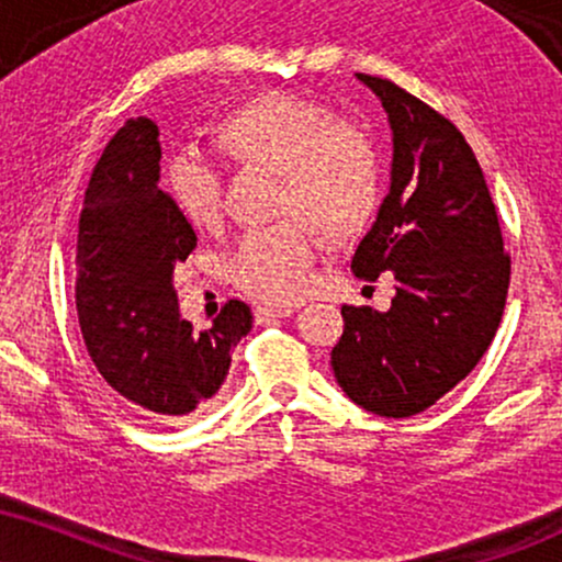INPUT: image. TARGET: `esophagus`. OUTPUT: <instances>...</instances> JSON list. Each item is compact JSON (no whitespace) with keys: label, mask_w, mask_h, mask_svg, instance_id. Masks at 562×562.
<instances>
[{"label":"esophagus","mask_w":562,"mask_h":562,"mask_svg":"<svg viewBox=\"0 0 562 562\" xmlns=\"http://www.w3.org/2000/svg\"><path fill=\"white\" fill-rule=\"evenodd\" d=\"M294 313V304H258V307H255V323H268L276 321V317H289Z\"/></svg>","instance_id":"obj_1"}]
</instances>
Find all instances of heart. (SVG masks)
<instances>
[{"label":"heart","instance_id":"1","mask_svg":"<svg viewBox=\"0 0 562 562\" xmlns=\"http://www.w3.org/2000/svg\"><path fill=\"white\" fill-rule=\"evenodd\" d=\"M213 145L237 169L279 175L276 213L317 226L325 239H349L370 224L380 205L383 175L372 137L300 95H262L226 112L211 127ZM166 195L187 224L213 226L221 216L224 175L198 150L166 161ZM315 237L296 221L258 228L234 252L232 281L260 300L283 302L304 292Z\"/></svg>","mask_w":562,"mask_h":562}]
</instances>
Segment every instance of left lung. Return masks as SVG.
<instances>
[{"mask_svg":"<svg viewBox=\"0 0 562 562\" xmlns=\"http://www.w3.org/2000/svg\"><path fill=\"white\" fill-rule=\"evenodd\" d=\"M393 130L391 190L351 270L391 273L387 313L344 304L330 351L338 385L367 412L404 419L459 385L493 344L510 283L497 211L472 145L396 82L357 75Z\"/></svg>","mask_w":562,"mask_h":562,"instance_id":"obj_1","label":"left lung"}]
</instances>
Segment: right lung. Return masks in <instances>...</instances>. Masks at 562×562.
I'll list each match as a JSON object with an SVG mask.
<instances>
[{
	"label": "right lung",
	"mask_w": 562,
	"mask_h": 562,
	"mask_svg": "<svg viewBox=\"0 0 562 562\" xmlns=\"http://www.w3.org/2000/svg\"><path fill=\"white\" fill-rule=\"evenodd\" d=\"M158 161L148 116L124 122L103 148L80 213L75 304L101 378L143 417L175 425L216 396L252 313L228 300L205 330L179 317L175 268L198 237L158 187Z\"/></svg>",
	"instance_id": "right-lung-1"
}]
</instances>
